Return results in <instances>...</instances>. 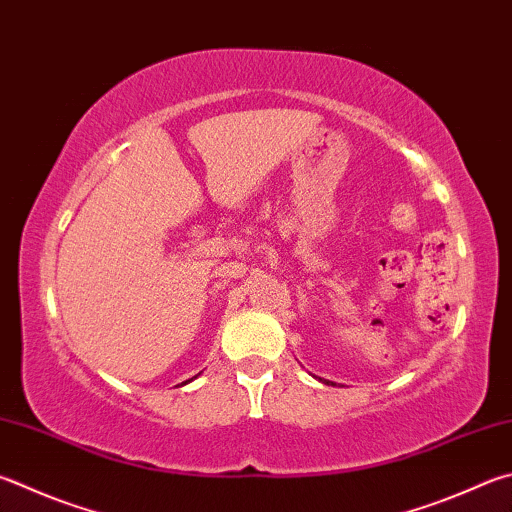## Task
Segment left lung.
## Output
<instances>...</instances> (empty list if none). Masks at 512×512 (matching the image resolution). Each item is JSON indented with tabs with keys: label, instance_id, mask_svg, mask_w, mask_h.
Segmentation results:
<instances>
[{
	"label": "left lung",
	"instance_id": "8db88e82",
	"mask_svg": "<svg viewBox=\"0 0 512 512\" xmlns=\"http://www.w3.org/2000/svg\"><path fill=\"white\" fill-rule=\"evenodd\" d=\"M320 380H322V378H320ZM322 383H327V385H333V383H331V380H322Z\"/></svg>",
	"mask_w": 512,
	"mask_h": 512
}]
</instances>
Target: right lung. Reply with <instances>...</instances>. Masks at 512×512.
I'll use <instances>...</instances> for the list:
<instances>
[{
	"label": "right lung",
	"mask_w": 512,
	"mask_h": 512,
	"mask_svg": "<svg viewBox=\"0 0 512 512\" xmlns=\"http://www.w3.org/2000/svg\"><path fill=\"white\" fill-rule=\"evenodd\" d=\"M194 378H197V376H194ZM190 380H192V378H190ZM190 380H185V383H190ZM185 383H183V385H185Z\"/></svg>",
	"instance_id": "obj_1"
}]
</instances>
